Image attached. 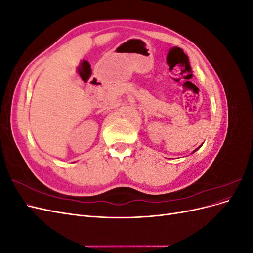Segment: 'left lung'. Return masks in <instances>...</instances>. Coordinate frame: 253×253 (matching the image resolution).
Wrapping results in <instances>:
<instances>
[{"label": "left lung", "instance_id": "left-lung-1", "mask_svg": "<svg viewBox=\"0 0 253 253\" xmlns=\"http://www.w3.org/2000/svg\"><path fill=\"white\" fill-rule=\"evenodd\" d=\"M198 148H201V147H198ZM198 148H197V149H198ZM197 149H195V150H194V151H193V153H194V152H195V151H196V150H197Z\"/></svg>", "mask_w": 253, "mask_h": 253}]
</instances>
